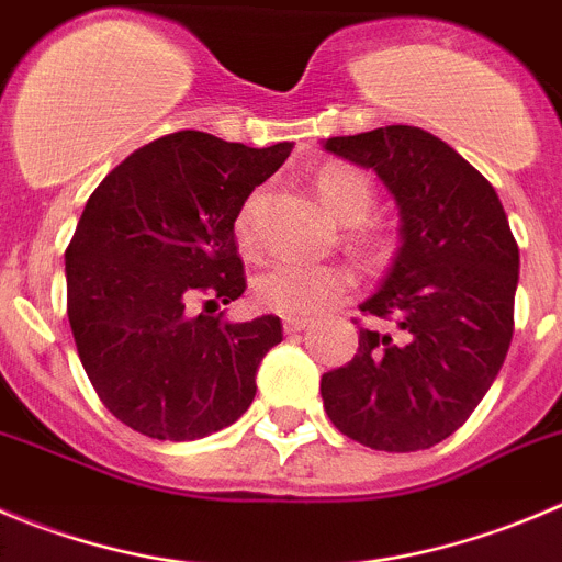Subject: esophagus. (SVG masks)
I'll use <instances>...</instances> for the list:
<instances>
[{
    "mask_svg": "<svg viewBox=\"0 0 562 562\" xmlns=\"http://www.w3.org/2000/svg\"><path fill=\"white\" fill-rule=\"evenodd\" d=\"M305 327H311V322H307V318H285V322H282L285 335H296V333H302Z\"/></svg>",
    "mask_w": 562,
    "mask_h": 562,
    "instance_id": "obj_1",
    "label": "esophagus"
}]
</instances>
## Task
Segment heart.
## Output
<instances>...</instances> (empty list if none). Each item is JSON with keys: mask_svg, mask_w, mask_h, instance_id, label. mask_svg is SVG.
Segmentation results:
<instances>
[{"mask_svg": "<svg viewBox=\"0 0 562 562\" xmlns=\"http://www.w3.org/2000/svg\"><path fill=\"white\" fill-rule=\"evenodd\" d=\"M316 191L338 222L352 224L349 240L374 257L396 249V229L382 224H360L374 207V186L369 177L346 162H329L316 175ZM263 188H251L235 210V235L244 246L255 240L257 210ZM358 288V274L344 263H305V260H274L251 282L257 307L285 318H313L340 305Z\"/></svg>", "mask_w": 562, "mask_h": 562, "instance_id": "heart-1", "label": "heart"}]
</instances>
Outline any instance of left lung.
I'll use <instances>...</instances> for the list:
<instances>
[{"mask_svg":"<svg viewBox=\"0 0 562 562\" xmlns=\"http://www.w3.org/2000/svg\"><path fill=\"white\" fill-rule=\"evenodd\" d=\"M374 169L402 213V246L360 311L358 355L322 376L329 422L380 452L429 449L463 427L513 340L518 244L494 186L432 133L407 124L327 138ZM358 324V322H355Z\"/></svg>","mask_w":562,"mask_h":562,"instance_id":"obj_1","label":"left lung"}]
</instances>
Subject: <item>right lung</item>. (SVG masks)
<instances>
[{
	"mask_svg": "<svg viewBox=\"0 0 562 562\" xmlns=\"http://www.w3.org/2000/svg\"><path fill=\"white\" fill-rule=\"evenodd\" d=\"M291 149L180 130L135 149L88 199L66 246L68 324L97 396L135 432L196 440L255 400L280 318L229 324L216 307L246 291L235 210Z\"/></svg>",
	"mask_w": 562,
	"mask_h": 562,
	"instance_id": "right-lung-1",
	"label": "right lung"
}]
</instances>
